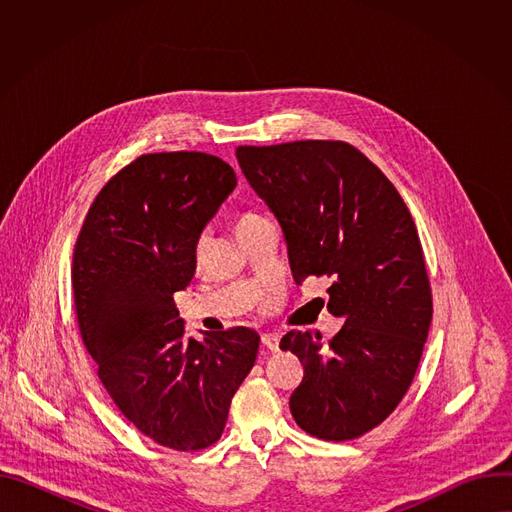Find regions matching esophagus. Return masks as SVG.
Masks as SVG:
<instances>
[{
    "label": "esophagus",
    "instance_id": "1",
    "mask_svg": "<svg viewBox=\"0 0 512 512\" xmlns=\"http://www.w3.org/2000/svg\"><path fill=\"white\" fill-rule=\"evenodd\" d=\"M261 342H263V346L267 348V350H271V352H275L277 348H279V334H275V332H269V334H263L261 336Z\"/></svg>",
    "mask_w": 512,
    "mask_h": 512
}]
</instances>
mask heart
I'll return each instance as SVG.
<instances>
[{
  "instance_id": "obj_1",
  "label": "heart",
  "mask_w": 512,
  "mask_h": 512,
  "mask_svg": "<svg viewBox=\"0 0 512 512\" xmlns=\"http://www.w3.org/2000/svg\"><path fill=\"white\" fill-rule=\"evenodd\" d=\"M261 214H257V212H253V210H243V212H239L237 216H235V231L237 233H241L243 229H247V227H251V225H255L257 221H261Z\"/></svg>"
}]
</instances>
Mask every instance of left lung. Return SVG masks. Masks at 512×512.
I'll list each match as a JSON object with an SVG mask.
<instances>
[{"instance_id":"1","label":"left lung","mask_w":512,"mask_h":512,"mask_svg":"<svg viewBox=\"0 0 512 512\" xmlns=\"http://www.w3.org/2000/svg\"><path fill=\"white\" fill-rule=\"evenodd\" d=\"M237 160L277 216L294 281L332 279L328 310L344 320L326 346L320 332L281 338L304 367L291 415L320 440H354L397 409L429 332L431 285L411 212L346 141L239 145Z\"/></svg>"}]
</instances>
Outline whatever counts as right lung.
<instances>
[{"mask_svg": "<svg viewBox=\"0 0 512 512\" xmlns=\"http://www.w3.org/2000/svg\"><path fill=\"white\" fill-rule=\"evenodd\" d=\"M235 186L216 156L143 154L95 196L72 255L77 322L103 387L129 423L178 452L221 440L259 350L243 326L186 338L174 304L204 225Z\"/></svg>", "mask_w": 512, "mask_h": 512, "instance_id": "obj_1", "label": "right lung"}]
</instances>
